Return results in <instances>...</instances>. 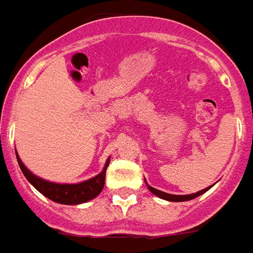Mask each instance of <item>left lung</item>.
I'll return each instance as SVG.
<instances>
[{
	"mask_svg": "<svg viewBox=\"0 0 253 253\" xmlns=\"http://www.w3.org/2000/svg\"><path fill=\"white\" fill-rule=\"evenodd\" d=\"M147 185V184H146ZM149 188V191L152 192V194L157 195L159 198H162V199H166V201H170V202H186V201H191V199H195V198H198V196H201L202 194H205L209 188H206V189H202L199 192H196V194H191V195H171V194H166V192H163V191H159V189H156L153 186L147 185Z\"/></svg>",
	"mask_w": 253,
	"mask_h": 253,
	"instance_id": "left-lung-1",
	"label": "left lung"
}]
</instances>
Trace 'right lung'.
<instances>
[{"label":"right lung","instance_id":"1","mask_svg":"<svg viewBox=\"0 0 253 253\" xmlns=\"http://www.w3.org/2000/svg\"><path fill=\"white\" fill-rule=\"evenodd\" d=\"M16 159L19 163L20 170L29 182L45 198L57 202V203H62V205H79V203H84V202L96 198L104 188L106 170L110 164V160H107L104 170L101 171L99 175H96L91 179H87L84 182H81V184H55V182H48L45 179L36 177L35 174H32L25 167V164L20 162L18 154H16Z\"/></svg>","mask_w":253,"mask_h":253}]
</instances>
